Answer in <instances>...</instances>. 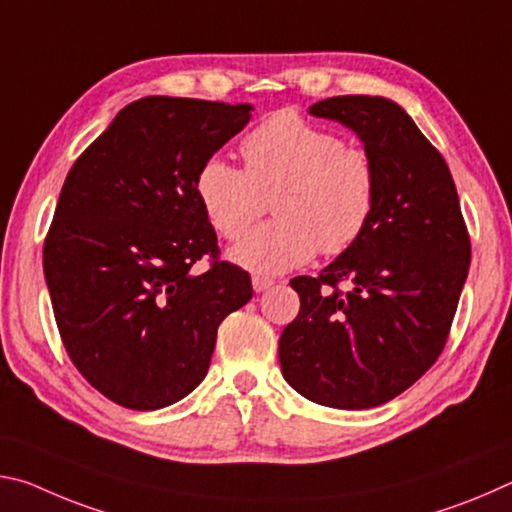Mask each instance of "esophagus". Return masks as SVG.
I'll use <instances>...</instances> for the list:
<instances>
[{"label":"esophagus","instance_id":"34e87169","mask_svg":"<svg viewBox=\"0 0 512 512\" xmlns=\"http://www.w3.org/2000/svg\"><path fill=\"white\" fill-rule=\"evenodd\" d=\"M275 284V280H271V277H264V275H253V289L257 293H262L266 289H271Z\"/></svg>","mask_w":512,"mask_h":512}]
</instances>
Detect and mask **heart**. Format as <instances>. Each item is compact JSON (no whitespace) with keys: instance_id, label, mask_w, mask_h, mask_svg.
Returning <instances> with one entry per match:
<instances>
[{"instance_id":"heart-1","label":"heart","mask_w":512,"mask_h":512,"mask_svg":"<svg viewBox=\"0 0 512 512\" xmlns=\"http://www.w3.org/2000/svg\"><path fill=\"white\" fill-rule=\"evenodd\" d=\"M244 169L207 158L194 194L207 223L235 241L273 198L275 221L259 225L230 250V259L257 275L287 273L318 250L341 255L366 235L377 210L379 178L372 155L341 135L300 117L275 112L241 142Z\"/></svg>"}]
</instances>
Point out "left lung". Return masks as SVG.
Masks as SVG:
<instances>
[{
  "label": "left lung",
  "mask_w": 512,
  "mask_h": 512,
  "mask_svg": "<svg viewBox=\"0 0 512 512\" xmlns=\"http://www.w3.org/2000/svg\"><path fill=\"white\" fill-rule=\"evenodd\" d=\"M309 112L361 137L379 198L357 244L320 275L291 280L300 311L280 336V366L311 402L372 409L413 386L443 352L470 268V235L445 158L397 103L345 94Z\"/></svg>",
  "instance_id": "obj_1"
}]
</instances>
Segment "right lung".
Instances as JSON below:
<instances>
[{
	"instance_id": "right-lung-1",
	"label": "right lung",
	"mask_w": 512,
	"mask_h": 512,
	"mask_svg": "<svg viewBox=\"0 0 512 512\" xmlns=\"http://www.w3.org/2000/svg\"><path fill=\"white\" fill-rule=\"evenodd\" d=\"M250 110L144 97L67 173L42 250L51 307L76 370L119 406L153 411L192 393L223 318L253 298L194 194L198 167ZM203 256L211 268L194 276Z\"/></svg>"
}]
</instances>
